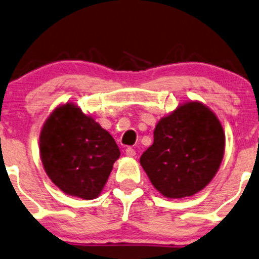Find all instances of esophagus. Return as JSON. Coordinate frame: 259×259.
Listing matches in <instances>:
<instances>
[{"mask_svg": "<svg viewBox=\"0 0 259 259\" xmlns=\"http://www.w3.org/2000/svg\"><path fill=\"white\" fill-rule=\"evenodd\" d=\"M126 156H128V157H135V156H136L135 148L127 147V148H126Z\"/></svg>", "mask_w": 259, "mask_h": 259, "instance_id": "1", "label": "esophagus"}]
</instances>
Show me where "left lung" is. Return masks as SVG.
Segmentation results:
<instances>
[{"mask_svg":"<svg viewBox=\"0 0 259 259\" xmlns=\"http://www.w3.org/2000/svg\"><path fill=\"white\" fill-rule=\"evenodd\" d=\"M226 136L222 124L198 101L181 105L159 119L153 145L140 163L149 181L167 198H183L202 191L222 163Z\"/></svg>","mask_w":259,"mask_h":259,"instance_id":"1","label":"left lung"}]
</instances>
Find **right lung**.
Wrapping results in <instances>:
<instances>
[{"instance_id":"right-lung-1","label":"right lung","mask_w":259,"mask_h":259,"mask_svg":"<svg viewBox=\"0 0 259 259\" xmlns=\"http://www.w3.org/2000/svg\"><path fill=\"white\" fill-rule=\"evenodd\" d=\"M119 154L110 133L70 102L50 114L39 135V156L50 180L82 199L100 196Z\"/></svg>"}]
</instances>
